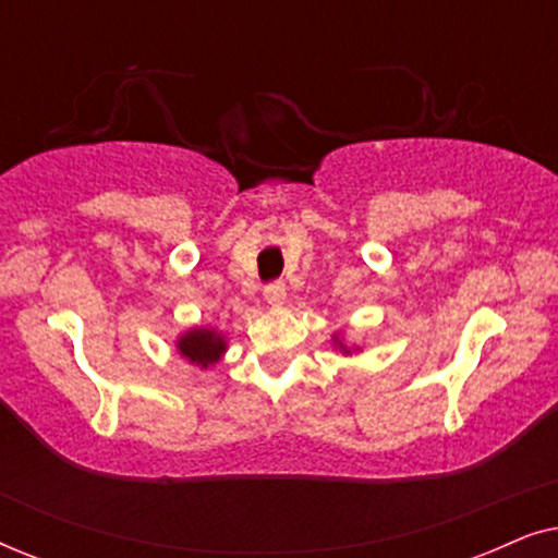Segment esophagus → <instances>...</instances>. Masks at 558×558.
<instances>
[{"label":"esophagus","instance_id":"obj_1","mask_svg":"<svg viewBox=\"0 0 558 558\" xmlns=\"http://www.w3.org/2000/svg\"><path fill=\"white\" fill-rule=\"evenodd\" d=\"M264 296H266V302L269 304H274V307H277V304H281L284 302V296H287V284L281 279H277V281H269V284L264 287Z\"/></svg>","mask_w":558,"mask_h":558}]
</instances>
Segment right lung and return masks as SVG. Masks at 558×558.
<instances>
[{
  "label": "right lung",
  "mask_w": 558,
  "mask_h": 558,
  "mask_svg": "<svg viewBox=\"0 0 558 558\" xmlns=\"http://www.w3.org/2000/svg\"><path fill=\"white\" fill-rule=\"evenodd\" d=\"M178 348L190 363L201 365V368H208V365L218 363L220 353L226 350V342L213 330H193L187 332L185 338H180Z\"/></svg>",
  "instance_id": "right-lung-1"
}]
</instances>
